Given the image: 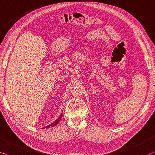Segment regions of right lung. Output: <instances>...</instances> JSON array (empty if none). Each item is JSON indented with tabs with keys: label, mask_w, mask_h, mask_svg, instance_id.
<instances>
[{
	"label": "right lung",
	"mask_w": 155,
	"mask_h": 155,
	"mask_svg": "<svg viewBox=\"0 0 155 155\" xmlns=\"http://www.w3.org/2000/svg\"><path fill=\"white\" fill-rule=\"evenodd\" d=\"M62 112H63V111H62ZM61 117H62V113H61V115H59V117L56 120L54 121V122H53L52 123H51V124H49V125H47V126H46V127H43L42 128H43V129H45V128H49V127H52L56 126V125L59 123V121L61 120Z\"/></svg>",
	"instance_id": "right-lung-1"
}]
</instances>
